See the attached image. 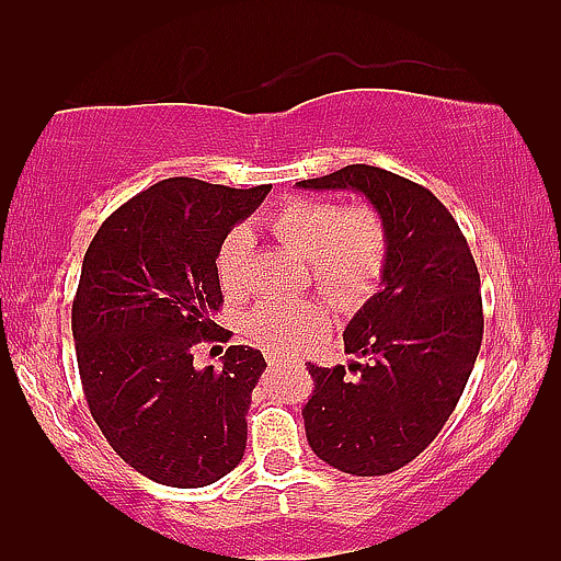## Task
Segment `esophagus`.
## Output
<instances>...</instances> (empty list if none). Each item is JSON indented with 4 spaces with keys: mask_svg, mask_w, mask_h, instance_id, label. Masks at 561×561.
Wrapping results in <instances>:
<instances>
[{
    "mask_svg": "<svg viewBox=\"0 0 561 561\" xmlns=\"http://www.w3.org/2000/svg\"><path fill=\"white\" fill-rule=\"evenodd\" d=\"M266 362H268V367H279V364L285 362V358H282L279 354H268V356H266Z\"/></svg>",
    "mask_w": 561,
    "mask_h": 561,
    "instance_id": "1",
    "label": "esophagus"
}]
</instances>
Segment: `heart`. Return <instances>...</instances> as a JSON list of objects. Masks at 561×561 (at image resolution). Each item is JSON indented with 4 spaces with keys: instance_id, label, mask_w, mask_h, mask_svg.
<instances>
[{
    "instance_id": "1",
    "label": "heart",
    "mask_w": 561,
    "mask_h": 561,
    "mask_svg": "<svg viewBox=\"0 0 561 561\" xmlns=\"http://www.w3.org/2000/svg\"><path fill=\"white\" fill-rule=\"evenodd\" d=\"M274 236L310 259L318 287L341 308H362L375 295L387 266L390 238L385 220L369 205H335L328 199L297 197L274 213ZM249 230L236 228L222 238L215 268L220 287L238 293L243 285V261ZM331 325L325 305L300 300H261L245 316V335L274 354H300Z\"/></svg>"
}]
</instances>
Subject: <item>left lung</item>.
<instances>
[{
	"instance_id": "left-lung-1",
	"label": "left lung",
	"mask_w": 561,
	"mask_h": 561,
	"mask_svg": "<svg viewBox=\"0 0 561 561\" xmlns=\"http://www.w3.org/2000/svg\"><path fill=\"white\" fill-rule=\"evenodd\" d=\"M302 190L364 194L385 220L390 253L379 289L343 331L346 354L369 358L316 367L305 402L310 449L346 474H390L413 461L457 408L482 343L480 272L457 220L425 186L351 163Z\"/></svg>"
}]
</instances>
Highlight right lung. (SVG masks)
<instances>
[{
  "label": "right lung",
  "mask_w": 561,
  "mask_h": 561,
  "mask_svg": "<svg viewBox=\"0 0 561 561\" xmlns=\"http://www.w3.org/2000/svg\"><path fill=\"white\" fill-rule=\"evenodd\" d=\"M272 186L174 176L110 215L89 243L71 308L87 405L112 449L169 488H205L241 465L261 351L228 346L222 369L192 348L228 341L215 256Z\"/></svg>",
  "instance_id": "add662e5"
}]
</instances>
